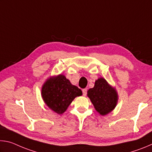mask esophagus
<instances>
[{
  "label": "esophagus",
  "instance_id": "1",
  "mask_svg": "<svg viewBox=\"0 0 152 152\" xmlns=\"http://www.w3.org/2000/svg\"><path fill=\"white\" fill-rule=\"evenodd\" d=\"M82 93H83L84 96H86V94H87V89L84 88V89L82 90Z\"/></svg>",
  "mask_w": 152,
  "mask_h": 152
}]
</instances>
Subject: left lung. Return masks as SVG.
Wrapping results in <instances>:
<instances>
[{
  "label": "left lung",
  "instance_id": "left-lung-1",
  "mask_svg": "<svg viewBox=\"0 0 152 152\" xmlns=\"http://www.w3.org/2000/svg\"><path fill=\"white\" fill-rule=\"evenodd\" d=\"M87 96L94 105L95 110L102 116L113 111L119 99L116 89L102 77L95 81L94 86L88 90Z\"/></svg>",
  "mask_w": 152,
  "mask_h": 152
}]
</instances>
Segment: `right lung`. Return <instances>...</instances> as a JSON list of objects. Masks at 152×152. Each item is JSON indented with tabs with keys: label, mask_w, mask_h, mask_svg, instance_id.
Listing matches in <instances>:
<instances>
[{
	"label": "right lung",
	"mask_w": 152,
	"mask_h": 152,
	"mask_svg": "<svg viewBox=\"0 0 152 152\" xmlns=\"http://www.w3.org/2000/svg\"><path fill=\"white\" fill-rule=\"evenodd\" d=\"M82 92L71 84L64 74L48 78L42 87V97L45 104L58 115L66 111L72 102Z\"/></svg>",
	"instance_id": "right-lung-1"
}]
</instances>
